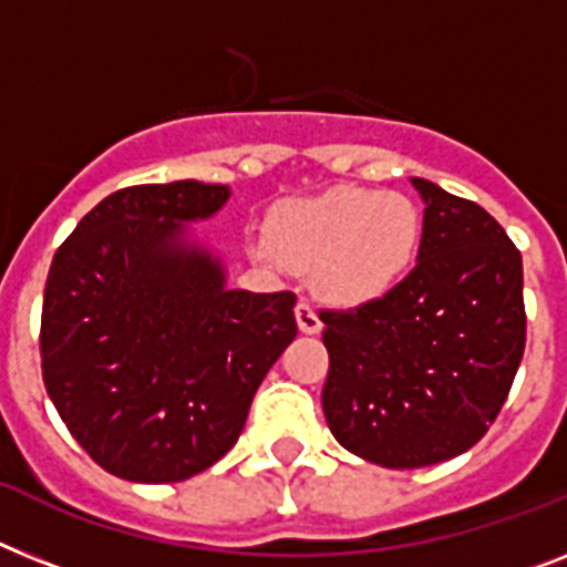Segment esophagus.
<instances>
[{
    "mask_svg": "<svg viewBox=\"0 0 567 567\" xmlns=\"http://www.w3.org/2000/svg\"><path fill=\"white\" fill-rule=\"evenodd\" d=\"M295 318H298V330H301V333L307 336L321 333V318H318V312L312 310L307 301H301L298 307H295Z\"/></svg>",
    "mask_w": 567,
    "mask_h": 567,
    "instance_id": "esophagus-1",
    "label": "esophagus"
}]
</instances>
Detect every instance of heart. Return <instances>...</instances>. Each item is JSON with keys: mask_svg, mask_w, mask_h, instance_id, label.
Wrapping results in <instances>:
<instances>
[{"mask_svg": "<svg viewBox=\"0 0 567 567\" xmlns=\"http://www.w3.org/2000/svg\"><path fill=\"white\" fill-rule=\"evenodd\" d=\"M420 231V208L409 196L339 185L280 205L269 243L287 266L316 272L324 301L359 307L400 284L417 255Z\"/></svg>", "mask_w": 567, "mask_h": 567, "instance_id": "1", "label": "heart"}]
</instances>
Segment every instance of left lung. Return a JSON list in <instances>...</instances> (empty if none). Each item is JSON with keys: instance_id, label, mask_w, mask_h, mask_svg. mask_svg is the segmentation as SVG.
Instances as JSON below:
<instances>
[{"instance_id": "obj_1", "label": "left lung", "mask_w": 567, "mask_h": 567, "mask_svg": "<svg viewBox=\"0 0 567 567\" xmlns=\"http://www.w3.org/2000/svg\"><path fill=\"white\" fill-rule=\"evenodd\" d=\"M417 266L377 301L321 312V405L341 446L388 470L463 455L489 429L525 357L522 255L481 205L411 179Z\"/></svg>"}]
</instances>
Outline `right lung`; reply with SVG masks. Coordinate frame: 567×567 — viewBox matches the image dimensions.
<instances>
[{"instance_id":"add662e5","label":"right lung","mask_w":567,"mask_h":567,"mask_svg":"<svg viewBox=\"0 0 567 567\" xmlns=\"http://www.w3.org/2000/svg\"><path fill=\"white\" fill-rule=\"evenodd\" d=\"M228 196L196 179L115 190L51 260L42 382L74 441L124 481L214 466L298 333L292 292L231 289L190 231Z\"/></svg>"}]
</instances>
